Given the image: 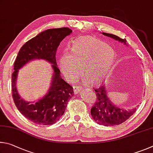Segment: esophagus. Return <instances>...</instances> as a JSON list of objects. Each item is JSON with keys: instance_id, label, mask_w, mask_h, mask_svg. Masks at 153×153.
Segmentation results:
<instances>
[{"instance_id": "esophagus-1", "label": "esophagus", "mask_w": 153, "mask_h": 153, "mask_svg": "<svg viewBox=\"0 0 153 153\" xmlns=\"http://www.w3.org/2000/svg\"><path fill=\"white\" fill-rule=\"evenodd\" d=\"M73 91L74 94H78V93L81 91V87L79 86H74Z\"/></svg>"}]
</instances>
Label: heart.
Returning a JSON list of instances; mask_svg holds the SVG:
<instances>
[{"label": "heart", "instance_id": "1", "mask_svg": "<svg viewBox=\"0 0 153 153\" xmlns=\"http://www.w3.org/2000/svg\"><path fill=\"white\" fill-rule=\"evenodd\" d=\"M116 53L106 43L91 36L72 42L71 53L64 51L59 58V66L64 76L74 81L81 73L92 83L101 81L114 66Z\"/></svg>", "mask_w": 153, "mask_h": 153}]
</instances>
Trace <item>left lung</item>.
Returning a JSON list of instances; mask_svg holds the SVG:
<instances>
[{
    "label": "left lung",
    "mask_w": 153,
    "mask_h": 153,
    "mask_svg": "<svg viewBox=\"0 0 153 153\" xmlns=\"http://www.w3.org/2000/svg\"><path fill=\"white\" fill-rule=\"evenodd\" d=\"M105 36L111 37L126 45V40L113 34L102 33ZM96 94V101L91 109L93 119L97 124L105 126H113L119 125L129 118L135 113L136 109H124L115 105L108 97L105 85L101 84L100 87L94 89Z\"/></svg>",
    "instance_id": "1"
}]
</instances>
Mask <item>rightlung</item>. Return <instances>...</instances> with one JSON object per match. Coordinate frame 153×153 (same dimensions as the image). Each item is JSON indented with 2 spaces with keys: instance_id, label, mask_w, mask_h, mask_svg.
<instances>
[{
  "instance_id": "1",
  "label": "right lung",
  "mask_w": 153,
  "mask_h": 153,
  "mask_svg": "<svg viewBox=\"0 0 153 153\" xmlns=\"http://www.w3.org/2000/svg\"><path fill=\"white\" fill-rule=\"evenodd\" d=\"M72 32L68 27L49 29L24 44L19 52L12 74V95L18 110L27 119L39 125H52L60 120L68 101L74 95L73 88L60 76L56 53L60 42ZM42 59L53 64L54 71L48 92L36 102H26L18 95L16 87L18 70L29 61Z\"/></svg>"
}]
</instances>
